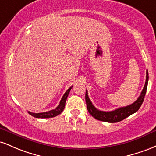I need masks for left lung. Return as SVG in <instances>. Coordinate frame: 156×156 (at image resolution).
Segmentation results:
<instances>
[{"label": "left lung", "mask_w": 156, "mask_h": 156, "mask_svg": "<svg viewBox=\"0 0 156 156\" xmlns=\"http://www.w3.org/2000/svg\"><path fill=\"white\" fill-rule=\"evenodd\" d=\"M146 73V82H145L144 87L141 93V95L138 98L137 100L133 103V104L130 105L122 107V108H117V109L114 110V111H101L97 109L93 105L91 101L89 99L88 95H87V91L86 90V93H85V101H86L87 108L89 113L94 118H95L97 120L110 122V123H115V122H118L125 119V118L132 115L133 113H136L139 109L141 105H142L143 101H144L145 94H146L149 79L147 71Z\"/></svg>", "instance_id": "8db88e82"}]
</instances>
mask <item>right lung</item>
Segmentation results:
<instances>
[{"mask_svg":"<svg viewBox=\"0 0 156 156\" xmlns=\"http://www.w3.org/2000/svg\"><path fill=\"white\" fill-rule=\"evenodd\" d=\"M73 86L70 87L69 89L67 90V91L64 94V95L62 96V99H61L60 101H59V105L55 108V109L51 110V111H49L48 112H43V113H31V112L28 111V113L29 114L31 115L32 116L35 117V118H41V119H45V118H51V117H55L57 116V115L60 114L62 111H63L64 108H65V105H66V99H67L68 96H69L70 90L72 88Z\"/></svg>","mask_w":156,"mask_h":156,"instance_id":"add662e5","label":"right lung"}]
</instances>
